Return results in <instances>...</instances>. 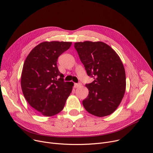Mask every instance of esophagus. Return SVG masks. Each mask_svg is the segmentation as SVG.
Here are the masks:
<instances>
[{"label":"esophagus","instance_id":"esophagus-1","mask_svg":"<svg viewBox=\"0 0 153 153\" xmlns=\"http://www.w3.org/2000/svg\"><path fill=\"white\" fill-rule=\"evenodd\" d=\"M81 86V83H75L74 85V88H79Z\"/></svg>","mask_w":153,"mask_h":153}]
</instances>
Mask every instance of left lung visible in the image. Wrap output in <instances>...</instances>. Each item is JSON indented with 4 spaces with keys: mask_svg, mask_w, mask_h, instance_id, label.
Returning a JSON list of instances; mask_svg holds the SVG:
<instances>
[{
    "mask_svg": "<svg viewBox=\"0 0 153 153\" xmlns=\"http://www.w3.org/2000/svg\"><path fill=\"white\" fill-rule=\"evenodd\" d=\"M74 46L88 75L94 79L86 85L89 94L83 100L85 108L97 117L112 114L126 91L125 69L120 56L102 42H76Z\"/></svg>",
    "mask_w": 153,
    "mask_h": 153,
    "instance_id": "1",
    "label": "left lung"
}]
</instances>
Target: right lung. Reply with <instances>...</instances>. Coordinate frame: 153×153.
Here are the masks:
<instances>
[{"label": "right lung", "instance_id": "obj_1", "mask_svg": "<svg viewBox=\"0 0 153 153\" xmlns=\"http://www.w3.org/2000/svg\"><path fill=\"white\" fill-rule=\"evenodd\" d=\"M68 42H43L31 50L21 74L22 91L28 103L45 116H53L64 108L74 83L64 82L57 58L72 45Z\"/></svg>", "mask_w": 153, "mask_h": 153}]
</instances>
